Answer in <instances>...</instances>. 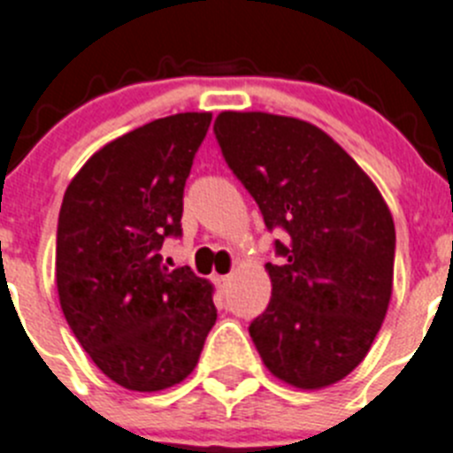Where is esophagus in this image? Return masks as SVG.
Masks as SVG:
<instances>
[{"label": "esophagus", "instance_id": "34e87169", "mask_svg": "<svg viewBox=\"0 0 453 453\" xmlns=\"http://www.w3.org/2000/svg\"><path fill=\"white\" fill-rule=\"evenodd\" d=\"M213 280H215V285H218V292L224 294V292H226V285H229L231 276H215Z\"/></svg>", "mask_w": 453, "mask_h": 453}]
</instances>
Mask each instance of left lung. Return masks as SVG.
Returning a JSON list of instances; mask_svg holds the SVG:
<instances>
[{"label":"left lung","mask_w":453,"mask_h":453,"mask_svg":"<svg viewBox=\"0 0 453 453\" xmlns=\"http://www.w3.org/2000/svg\"><path fill=\"white\" fill-rule=\"evenodd\" d=\"M215 139L283 229L272 298L249 326L265 366L296 388H323L362 364L393 292L395 224L371 177L317 126L267 111H222Z\"/></svg>","instance_id":"1"}]
</instances>
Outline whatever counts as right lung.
Wrapping results in <instances>:
<instances>
[{"mask_svg": "<svg viewBox=\"0 0 453 453\" xmlns=\"http://www.w3.org/2000/svg\"><path fill=\"white\" fill-rule=\"evenodd\" d=\"M184 111L103 145L66 186L56 283L66 323L111 381L155 393L197 366L218 310L209 280L168 269L159 249L181 235L184 186L209 132Z\"/></svg>", "mask_w": 453, "mask_h": 453, "instance_id": "obj_1", "label": "right lung"}]
</instances>
